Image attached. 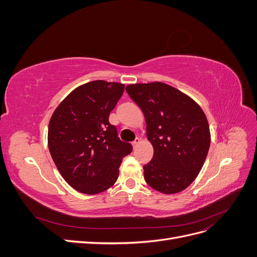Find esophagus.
<instances>
[{
    "mask_svg": "<svg viewBox=\"0 0 257 257\" xmlns=\"http://www.w3.org/2000/svg\"><path fill=\"white\" fill-rule=\"evenodd\" d=\"M139 144H141V138H136L135 141H134L133 143H132V145H133V147H134V148H135L136 146H138Z\"/></svg>",
    "mask_w": 257,
    "mask_h": 257,
    "instance_id": "obj_1",
    "label": "esophagus"
}]
</instances>
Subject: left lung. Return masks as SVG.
<instances>
[{"label":"left lung","mask_w":257,"mask_h":257,"mask_svg":"<svg viewBox=\"0 0 257 257\" xmlns=\"http://www.w3.org/2000/svg\"><path fill=\"white\" fill-rule=\"evenodd\" d=\"M130 97L144 112L152 160L144 177L152 189L164 194L183 191L195 180L210 147L209 124L197 103L163 82L126 87Z\"/></svg>","instance_id":"left-lung-1"}]
</instances>
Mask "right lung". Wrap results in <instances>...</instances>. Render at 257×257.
I'll return each mask as SVG.
<instances>
[{
	"mask_svg": "<svg viewBox=\"0 0 257 257\" xmlns=\"http://www.w3.org/2000/svg\"><path fill=\"white\" fill-rule=\"evenodd\" d=\"M123 91L124 84L118 82H88L69 93L51 115L49 151L76 191L93 195L109 189L119 177L122 159L133 150L108 120Z\"/></svg>",
	"mask_w": 257,
	"mask_h": 257,
	"instance_id": "add662e5",
	"label": "right lung"
}]
</instances>
